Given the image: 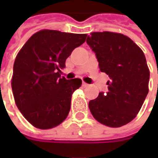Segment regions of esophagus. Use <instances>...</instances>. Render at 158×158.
<instances>
[{
    "label": "esophagus",
    "mask_w": 158,
    "mask_h": 158,
    "mask_svg": "<svg viewBox=\"0 0 158 158\" xmlns=\"http://www.w3.org/2000/svg\"><path fill=\"white\" fill-rule=\"evenodd\" d=\"M89 84L88 83H86V82H82V87H84V88H86V87H88Z\"/></svg>",
    "instance_id": "34e87169"
}]
</instances>
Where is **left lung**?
<instances>
[{"label": "left lung", "mask_w": 158, "mask_h": 158, "mask_svg": "<svg viewBox=\"0 0 158 158\" xmlns=\"http://www.w3.org/2000/svg\"><path fill=\"white\" fill-rule=\"evenodd\" d=\"M87 44L96 53L101 72L110 77L108 91L89 102L101 124L119 127L135 118L149 92V70L142 49L128 37L115 32H92Z\"/></svg>", "instance_id": "obj_1"}]
</instances>
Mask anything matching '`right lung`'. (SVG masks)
I'll use <instances>...</instances> for the list:
<instances>
[{
    "label": "right lung",
    "instance_id": "add662e5",
    "mask_svg": "<svg viewBox=\"0 0 158 158\" xmlns=\"http://www.w3.org/2000/svg\"><path fill=\"white\" fill-rule=\"evenodd\" d=\"M86 37L42 30L33 34L16 55L11 81L15 105L35 127L52 128L69 115L72 94L82 80L60 78V72Z\"/></svg>",
    "mask_w": 158,
    "mask_h": 158
}]
</instances>
